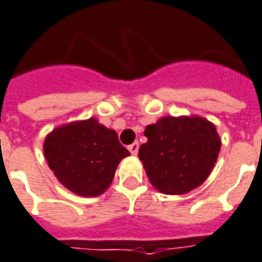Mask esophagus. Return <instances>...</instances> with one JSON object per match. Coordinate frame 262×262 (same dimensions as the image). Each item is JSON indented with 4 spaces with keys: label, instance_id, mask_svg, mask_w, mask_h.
<instances>
[{
    "label": "esophagus",
    "instance_id": "obj_1",
    "mask_svg": "<svg viewBox=\"0 0 262 262\" xmlns=\"http://www.w3.org/2000/svg\"><path fill=\"white\" fill-rule=\"evenodd\" d=\"M138 148H140L138 142H134V144H131V145L128 146V151L131 152L133 155H137L138 154Z\"/></svg>",
    "mask_w": 262,
    "mask_h": 262
}]
</instances>
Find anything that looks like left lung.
<instances>
[{"mask_svg":"<svg viewBox=\"0 0 262 262\" xmlns=\"http://www.w3.org/2000/svg\"><path fill=\"white\" fill-rule=\"evenodd\" d=\"M141 162L161 193L183 194L199 187L214 168L222 140L214 124L199 116L162 117L144 131Z\"/></svg>","mask_w":262,"mask_h":262,"instance_id":"left-lung-1","label":"left lung"}]
</instances>
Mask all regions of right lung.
<instances>
[{"mask_svg":"<svg viewBox=\"0 0 262 262\" xmlns=\"http://www.w3.org/2000/svg\"><path fill=\"white\" fill-rule=\"evenodd\" d=\"M43 154L57 181L84 198L104 193L118 164L129 155L116 131L100 124L97 118L56 127L46 135Z\"/></svg>","mask_w":262,"mask_h":262,"instance_id":"right-lung-1","label":"right lung"}]
</instances>
